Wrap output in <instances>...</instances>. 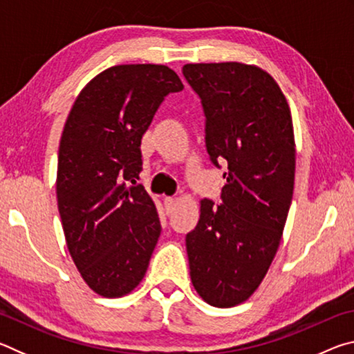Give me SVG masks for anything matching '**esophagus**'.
Wrapping results in <instances>:
<instances>
[{
	"label": "esophagus",
	"mask_w": 354,
	"mask_h": 354,
	"mask_svg": "<svg viewBox=\"0 0 354 354\" xmlns=\"http://www.w3.org/2000/svg\"><path fill=\"white\" fill-rule=\"evenodd\" d=\"M164 206H165V212L167 214H171L175 211V206H176V200L173 198V196H167L164 200Z\"/></svg>",
	"instance_id": "esophagus-1"
}]
</instances>
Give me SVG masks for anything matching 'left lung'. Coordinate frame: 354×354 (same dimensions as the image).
Returning a JSON list of instances; mask_svg holds the SVG:
<instances>
[{
	"instance_id": "1",
	"label": "left lung",
	"mask_w": 354,
	"mask_h": 354,
	"mask_svg": "<svg viewBox=\"0 0 354 354\" xmlns=\"http://www.w3.org/2000/svg\"><path fill=\"white\" fill-rule=\"evenodd\" d=\"M183 73L201 98L211 160L227 162L221 205L201 200L185 236L190 279L211 306L232 308L259 287L283 237L295 181L292 115L256 65L185 64Z\"/></svg>"
}]
</instances>
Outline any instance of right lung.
Returning a JSON list of instances; mask_svg holds the SVG:
<instances>
[{"instance_id": "right-lung-1", "label": "right lung", "mask_w": 354, "mask_h": 354, "mask_svg": "<svg viewBox=\"0 0 354 354\" xmlns=\"http://www.w3.org/2000/svg\"><path fill=\"white\" fill-rule=\"evenodd\" d=\"M183 88L167 65H115L87 82L65 122L57 207L71 259L101 297L128 295L147 273L160 221L136 184L140 142L164 98Z\"/></svg>"}]
</instances>
